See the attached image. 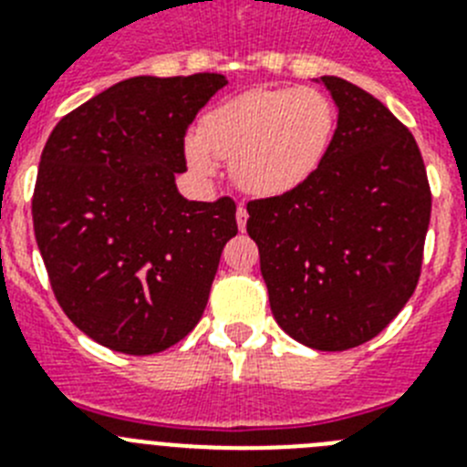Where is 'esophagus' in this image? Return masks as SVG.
<instances>
[{
    "mask_svg": "<svg viewBox=\"0 0 467 467\" xmlns=\"http://www.w3.org/2000/svg\"><path fill=\"white\" fill-rule=\"evenodd\" d=\"M236 222H238V229L245 231V224H247V210H245V205H238V208H236Z\"/></svg>",
    "mask_w": 467,
    "mask_h": 467,
    "instance_id": "34e87169",
    "label": "esophagus"
}]
</instances>
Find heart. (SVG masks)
I'll use <instances>...</instances> for the list:
<instances>
[{
    "label": "heart",
    "instance_id": "b5f03b06",
    "mask_svg": "<svg viewBox=\"0 0 467 467\" xmlns=\"http://www.w3.org/2000/svg\"><path fill=\"white\" fill-rule=\"evenodd\" d=\"M337 128L329 98L316 88H250L208 109L184 144L196 175L231 159V177L253 196H283L320 168Z\"/></svg>",
    "mask_w": 467,
    "mask_h": 467
}]
</instances>
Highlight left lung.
I'll list each match as a JSON object with an SVG mask.
<instances>
[{
	"label": "left lung",
	"mask_w": 467,
	"mask_h": 467,
	"mask_svg": "<svg viewBox=\"0 0 467 467\" xmlns=\"http://www.w3.org/2000/svg\"><path fill=\"white\" fill-rule=\"evenodd\" d=\"M339 117L316 172L247 203L275 323L316 350L374 339L414 295L431 224L419 144L374 95L320 77Z\"/></svg>",
	"instance_id": "8db88e82"
}]
</instances>
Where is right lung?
Listing matches in <instances>:
<instances>
[{"mask_svg":"<svg viewBox=\"0 0 467 467\" xmlns=\"http://www.w3.org/2000/svg\"><path fill=\"white\" fill-rule=\"evenodd\" d=\"M226 79L133 77L57 121L32 196L36 245L53 295L90 339L151 356L201 320L226 241L238 234L229 196L177 192L184 135Z\"/></svg>","mask_w":467,"mask_h":467,"instance_id":"right-lung-1","label":"right lung"}]
</instances>
